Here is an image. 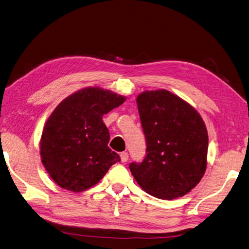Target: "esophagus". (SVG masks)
<instances>
[{
	"label": "esophagus",
	"mask_w": 249,
	"mask_h": 249,
	"mask_svg": "<svg viewBox=\"0 0 249 249\" xmlns=\"http://www.w3.org/2000/svg\"><path fill=\"white\" fill-rule=\"evenodd\" d=\"M128 159H129V154L128 153H126V152H121L120 153V160H121V161L125 162L126 160H128Z\"/></svg>",
	"instance_id": "34e87169"
}]
</instances>
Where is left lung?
<instances>
[{
	"label": "left lung",
	"mask_w": 249,
	"mask_h": 249,
	"mask_svg": "<svg viewBox=\"0 0 249 249\" xmlns=\"http://www.w3.org/2000/svg\"><path fill=\"white\" fill-rule=\"evenodd\" d=\"M147 142V156L132 162L137 184L160 199L187 195L207 168L208 133L199 113L167 89L144 90L136 98Z\"/></svg>",
	"instance_id": "8db88e82"
}]
</instances>
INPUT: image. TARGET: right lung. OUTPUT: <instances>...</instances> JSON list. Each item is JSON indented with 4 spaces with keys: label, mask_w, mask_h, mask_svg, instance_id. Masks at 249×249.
<instances>
[{
    "label": "right lung",
    "mask_w": 249,
    "mask_h": 249,
    "mask_svg": "<svg viewBox=\"0 0 249 249\" xmlns=\"http://www.w3.org/2000/svg\"><path fill=\"white\" fill-rule=\"evenodd\" d=\"M125 99L110 89L88 87L66 97L53 111L42 131L40 155L59 187L71 192L88 190L120 160L107 147L110 132L102 116Z\"/></svg>",
    "instance_id": "add662e5"
}]
</instances>
